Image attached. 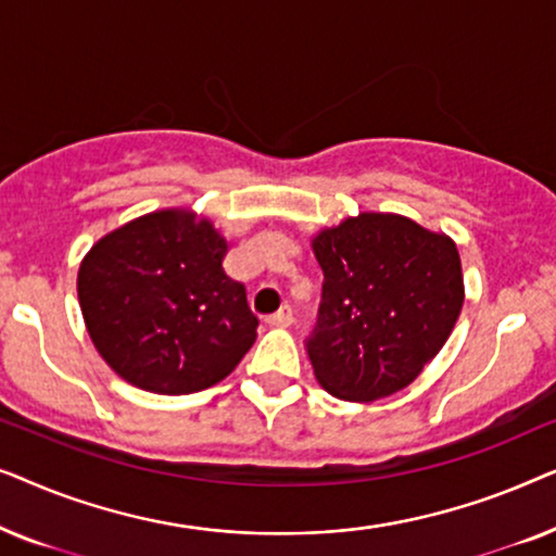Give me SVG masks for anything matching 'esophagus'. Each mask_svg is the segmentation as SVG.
Segmentation results:
<instances>
[{"label": "esophagus", "mask_w": 556, "mask_h": 556, "mask_svg": "<svg viewBox=\"0 0 556 556\" xmlns=\"http://www.w3.org/2000/svg\"><path fill=\"white\" fill-rule=\"evenodd\" d=\"M265 324H268V326H283V329H286V326L293 324V308L283 306L280 311H276L273 316L265 318Z\"/></svg>", "instance_id": "obj_1"}]
</instances>
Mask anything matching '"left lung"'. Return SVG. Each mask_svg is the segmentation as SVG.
I'll list each match as a JSON object with an SVG mask.
<instances>
[{
  "mask_svg": "<svg viewBox=\"0 0 556 556\" xmlns=\"http://www.w3.org/2000/svg\"><path fill=\"white\" fill-rule=\"evenodd\" d=\"M324 270L308 339L318 384L346 402H375L413 384L451 337L466 288L445 232L392 212H359L311 238Z\"/></svg>",
  "mask_w": 556,
  "mask_h": 556,
  "instance_id": "left-lung-1",
  "label": "left lung"
}]
</instances>
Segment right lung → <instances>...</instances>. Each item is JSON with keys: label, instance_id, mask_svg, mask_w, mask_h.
<instances>
[{"label": "right lung", "instance_id": "add662e5", "mask_svg": "<svg viewBox=\"0 0 556 556\" xmlns=\"http://www.w3.org/2000/svg\"><path fill=\"white\" fill-rule=\"evenodd\" d=\"M207 217L156 210L103 235L78 270L88 337L128 384L189 394L223 382L255 341L245 286Z\"/></svg>", "mask_w": 556, "mask_h": 556}]
</instances>
